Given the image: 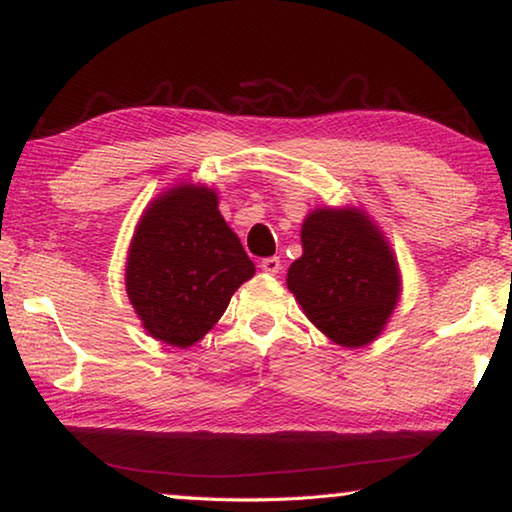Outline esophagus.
Returning a JSON list of instances; mask_svg holds the SVG:
<instances>
[{
	"mask_svg": "<svg viewBox=\"0 0 512 512\" xmlns=\"http://www.w3.org/2000/svg\"><path fill=\"white\" fill-rule=\"evenodd\" d=\"M259 268H262L264 273H271V275H275V273H280L282 262H280V257H264V259H262V264H259Z\"/></svg>",
	"mask_w": 512,
	"mask_h": 512,
	"instance_id": "esophagus-1",
	"label": "esophagus"
}]
</instances>
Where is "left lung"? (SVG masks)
Returning a JSON list of instances; mask_svg holds the SVG:
<instances>
[{
  "label": "left lung",
  "instance_id": "left-lung-1",
  "mask_svg": "<svg viewBox=\"0 0 512 512\" xmlns=\"http://www.w3.org/2000/svg\"><path fill=\"white\" fill-rule=\"evenodd\" d=\"M287 287L320 332L343 348L377 339L400 298V271L375 225L357 210H316L302 223V257Z\"/></svg>",
  "mask_w": 512,
  "mask_h": 512
}]
</instances>
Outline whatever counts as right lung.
<instances>
[{
  "label": "right lung",
  "mask_w": 512,
  "mask_h": 512,
  "mask_svg": "<svg viewBox=\"0 0 512 512\" xmlns=\"http://www.w3.org/2000/svg\"><path fill=\"white\" fill-rule=\"evenodd\" d=\"M126 291L146 332L189 348L255 273L207 187H178L144 212L126 262Z\"/></svg>",
  "instance_id": "right-lung-1"
}]
</instances>
